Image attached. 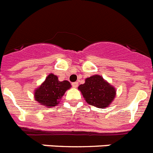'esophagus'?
<instances>
[{
	"label": "esophagus",
	"instance_id": "34e87169",
	"mask_svg": "<svg viewBox=\"0 0 153 153\" xmlns=\"http://www.w3.org/2000/svg\"><path fill=\"white\" fill-rule=\"evenodd\" d=\"M71 85H72V86L74 87V88H77V87L79 86V82H73Z\"/></svg>",
	"mask_w": 153,
	"mask_h": 153
}]
</instances>
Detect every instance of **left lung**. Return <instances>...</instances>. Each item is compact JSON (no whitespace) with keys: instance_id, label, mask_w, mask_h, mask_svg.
I'll list each match as a JSON object with an SVG mask.
<instances>
[{"instance_id":"obj_1","label":"left lung","mask_w":153,"mask_h":153,"mask_svg":"<svg viewBox=\"0 0 153 153\" xmlns=\"http://www.w3.org/2000/svg\"><path fill=\"white\" fill-rule=\"evenodd\" d=\"M78 88L87 103L101 109L110 106L117 94L116 88L99 74L85 79Z\"/></svg>"}]
</instances>
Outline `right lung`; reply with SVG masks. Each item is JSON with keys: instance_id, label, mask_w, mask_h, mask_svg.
<instances>
[{"instance_id": "1", "label": "right lung", "mask_w": 153, "mask_h": 153, "mask_svg": "<svg viewBox=\"0 0 153 153\" xmlns=\"http://www.w3.org/2000/svg\"><path fill=\"white\" fill-rule=\"evenodd\" d=\"M71 87L68 81L60 82L57 75L51 73L34 92V98L43 107H53L60 103L65 92Z\"/></svg>"}]
</instances>
